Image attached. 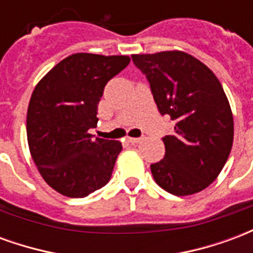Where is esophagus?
<instances>
[{
	"label": "esophagus",
	"instance_id": "obj_1",
	"mask_svg": "<svg viewBox=\"0 0 253 253\" xmlns=\"http://www.w3.org/2000/svg\"><path fill=\"white\" fill-rule=\"evenodd\" d=\"M127 141L130 143H139L141 141H142V138H131V137H128L127 138Z\"/></svg>",
	"mask_w": 253,
	"mask_h": 253
}]
</instances>
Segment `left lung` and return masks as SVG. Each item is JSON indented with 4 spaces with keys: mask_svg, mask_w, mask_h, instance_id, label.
I'll return each mask as SVG.
<instances>
[{
    "mask_svg": "<svg viewBox=\"0 0 253 253\" xmlns=\"http://www.w3.org/2000/svg\"><path fill=\"white\" fill-rule=\"evenodd\" d=\"M161 115L176 122L163 138L165 157L150 165L154 180L177 196L201 192L215 180L233 145V114L217 76L179 50L134 54Z\"/></svg>",
    "mask_w": 253,
    "mask_h": 253,
    "instance_id": "left-lung-1",
    "label": "left lung"
}]
</instances>
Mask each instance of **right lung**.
I'll use <instances>...</instances> for the list:
<instances>
[{"label":"right lung","instance_id":"1","mask_svg":"<svg viewBox=\"0 0 253 253\" xmlns=\"http://www.w3.org/2000/svg\"><path fill=\"white\" fill-rule=\"evenodd\" d=\"M130 63L127 55L77 52L38 83L27 111V139L38 170L52 190L84 198L111 179L122 143L96 138L105 84Z\"/></svg>","mask_w":253,"mask_h":253}]
</instances>
